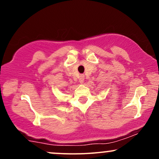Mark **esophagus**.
Masks as SVG:
<instances>
[{
    "mask_svg": "<svg viewBox=\"0 0 159 159\" xmlns=\"http://www.w3.org/2000/svg\"><path fill=\"white\" fill-rule=\"evenodd\" d=\"M84 80V75H81L79 76V82H80V84H83Z\"/></svg>",
    "mask_w": 159,
    "mask_h": 159,
    "instance_id": "1",
    "label": "esophagus"
}]
</instances>
